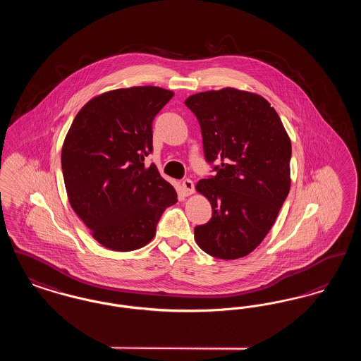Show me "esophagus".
Returning <instances> with one entry per match:
<instances>
[{"mask_svg":"<svg viewBox=\"0 0 361 361\" xmlns=\"http://www.w3.org/2000/svg\"><path fill=\"white\" fill-rule=\"evenodd\" d=\"M181 187H183V192H184V195H185V196H189V195H192V193L195 192V184H193V181H192V180H189V178L183 180Z\"/></svg>","mask_w":361,"mask_h":361,"instance_id":"esophagus-1","label":"esophagus"}]
</instances>
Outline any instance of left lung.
<instances>
[{"instance_id":"1","label":"left lung","mask_w":361,"mask_h":361,"mask_svg":"<svg viewBox=\"0 0 361 361\" xmlns=\"http://www.w3.org/2000/svg\"><path fill=\"white\" fill-rule=\"evenodd\" d=\"M207 162L215 176L196 190L212 207V218L195 227L207 255L235 259L252 253L269 233L291 187V140L277 112L256 93L224 87L189 96Z\"/></svg>"}]
</instances>
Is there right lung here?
<instances>
[{
  "instance_id": "obj_1",
  "label": "right lung",
  "mask_w": 361,
  "mask_h": 361,
  "mask_svg": "<svg viewBox=\"0 0 361 361\" xmlns=\"http://www.w3.org/2000/svg\"><path fill=\"white\" fill-rule=\"evenodd\" d=\"M172 97L158 86L115 89L87 102L70 126L61 155L70 206L106 249L143 247L177 203L154 164L145 166L155 115Z\"/></svg>"
}]
</instances>
